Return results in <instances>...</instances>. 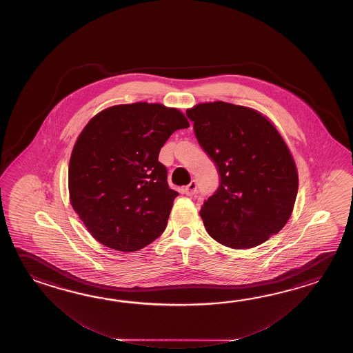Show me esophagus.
<instances>
[{
  "label": "esophagus",
  "mask_w": 353,
  "mask_h": 353,
  "mask_svg": "<svg viewBox=\"0 0 353 353\" xmlns=\"http://www.w3.org/2000/svg\"><path fill=\"white\" fill-rule=\"evenodd\" d=\"M195 192H196V181L192 180V181L189 183V185H187L185 189H184V193L187 195H193Z\"/></svg>",
  "instance_id": "obj_1"
}]
</instances>
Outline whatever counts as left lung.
I'll use <instances>...</instances> for the list:
<instances>
[{
    "label": "left lung",
    "mask_w": 353,
    "mask_h": 353,
    "mask_svg": "<svg viewBox=\"0 0 353 353\" xmlns=\"http://www.w3.org/2000/svg\"><path fill=\"white\" fill-rule=\"evenodd\" d=\"M194 132L221 175L199 212L210 237L234 250L252 248L286 225L299 178L292 151L263 113L222 101L188 108Z\"/></svg>",
    "instance_id": "obj_1"
}]
</instances>
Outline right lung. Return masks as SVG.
Returning a JSON list of instances; mask_svg holds the SVG:
<instances>
[{
  "instance_id": "right-lung-1",
  "label": "right lung",
  "mask_w": 353,
  "mask_h": 353,
  "mask_svg": "<svg viewBox=\"0 0 353 353\" xmlns=\"http://www.w3.org/2000/svg\"><path fill=\"white\" fill-rule=\"evenodd\" d=\"M184 113L161 103L116 105L98 112L75 141L68 170L69 201L94 240L132 252L164 232L178 192L159 152Z\"/></svg>"
}]
</instances>
